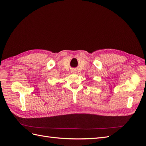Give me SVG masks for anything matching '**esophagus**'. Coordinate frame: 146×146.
Masks as SVG:
<instances>
[{
    "label": "esophagus",
    "mask_w": 146,
    "mask_h": 146,
    "mask_svg": "<svg viewBox=\"0 0 146 146\" xmlns=\"http://www.w3.org/2000/svg\"><path fill=\"white\" fill-rule=\"evenodd\" d=\"M75 72H76V70H72V73H75Z\"/></svg>",
    "instance_id": "obj_1"
}]
</instances>
